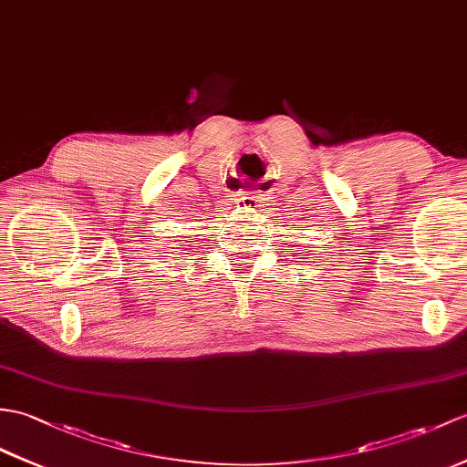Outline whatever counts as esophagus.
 Instances as JSON below:
<instances>
[{"label": "esophagus", "instance_id": "obj_1", "mask_svg": "<svg viewBox=\"0 0 467 467\" xmlns=\"http://www.w3.org/2000/svg\"><path fill=\"white\" fill-rule=\"evenodd\" d=\"M244 199H246V201H254V197H244ZM244 199H243V201H244Z\"/></svg>", "mask_w": 467, "mask_h": 467}]
</instances>
